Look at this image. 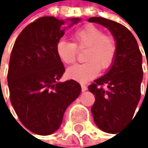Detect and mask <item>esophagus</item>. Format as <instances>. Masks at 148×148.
I'll return each mask as SVG.
<instances>
[{"instance_id":"esophagus-1","label":"esophagus","mask_w":148,"mask_h":148,"mask_svg":"<svg viewBox=\"0 0 148 148\" xmlns=\"http://www.w3.org/2000/svg\"><path fill=\"white\" fill-rule=\"evenodd\" d=\"M87 86L86 85H84V84H81V90H82V92H85V91H87Z\"/></svg>"}]
</instances>
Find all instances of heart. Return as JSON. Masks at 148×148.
Segmentation results:
<instances>
[{"label":"heart","mask_w":148,"mask_h":148,"mask_svg":"<svg viewBox=\"0 0 148 148\" xmlns=\"http://www.w3.org/2000/svg\"><path fill=\"white\" fill-rule=\"evenodd\" d=\"M73 42L61 40L57 43L56 51L63 63L73 64L77 57V49H87L82 64H76L67 71L70 78L86 82L94 78L99 70H106L111 66L117 52L114 37L104 34L100 27L86 25L73 34Z\"/></svg>","instance_id":"b5f03b06"}]
</instances>
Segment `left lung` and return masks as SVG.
<instances>
[{"instance_id": "8db88e82", "label": "left lung", "mask_w": 148, "mask_h": 148, "mask_svg": "<svg viewBox=\"0 0 148 148\" xmlns=\"http://www.w3.org/2000/svg\"><path fill=\"white\" fill-rule=\"evenodd\" d=\"M88 21L108 28L117 44L110 70L88 87L96 97L91 108L95 123L104 132L115 133L133 118L141 99L143 56L137 40L124 25L102 17Z\"/></svg>"}]
</instances>
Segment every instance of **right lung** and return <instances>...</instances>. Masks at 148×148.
<instances>
[{"label": "right lung", "mask_w": 148, "mask_h": 148, "mask_svg": "<svg viewBox=\"0 0 148 148\" xmlns=\"http://www.w3.org/2000/svg\"><path fill=\"white\" fill-rule=\"evenodd\" d=\"M70 21L72 27L80 19ZM64 23L49 16L37 19L22 30L10 55V101L25 127L38 135H49L60 127L66 109L81 92L75 80L58 81L65 73L56 51Z\"/></svg>", "instance_id": "right-lung-1"}]
</instances>
